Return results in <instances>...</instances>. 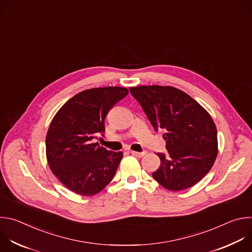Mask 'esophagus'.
Wrapping results in <instances>:
<instances>
[{"mask_svg":"<svg viewBox=\"0 0 252 252\" xmlns=\"http://www.w3.org/2000/svg\"><path fill=\"white\" fill-rule=\"evenodd\" d=\"M130 154L133 156V157H136V158H142L143 156H145L147 154V152H141V153H138V152H133L131 151Z\"/></svg>","mask_w":252,"mask_h":252,"instance_id":"obj_1","label":"esophagus"}]
</instances>
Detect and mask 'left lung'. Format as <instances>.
Listing matches in <instances>:
<instances>
[{
    "label": "left lung",
    "instance_id": "left-lung-1",
    "mask_svg": "<svg viewBox=\"0 0 252 252\" xmlns=\"http://www.w3.org/2000/svg\"><path fill=\"white\" fill-rule=\"evenodd\" d=\"M155 130H165L167 154H157L160 166L153 176L172 191L187 189L210 170L218 156V130L209 114L173 87L130 88Z\"/></svg>",
    "mask_w": 252,
    "mask_h": 252
}]
</instances>
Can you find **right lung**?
<instances>
[{
  "label": "right lung",
  "instance_id": "right-lung-1",
  "mask_svg": "<svg viewBox=\"0 0 252 252\" xmlns=\"http://www.w3.org/2000/svg\"><path fill=\"white\" fill-rule=\"evenodd\" d=\"M127 94L120 87L86 90L68 99L54 117L46 137L47 159L69 190L90 196L112 182L123 153L107 151L94 138L103 135L107 113Z\"/></svg>",
  "mask_w": 252,
  "mask_h": 252
}]
</instances>
